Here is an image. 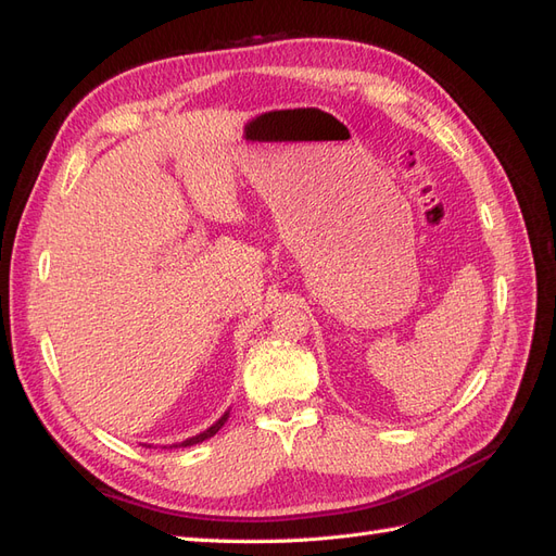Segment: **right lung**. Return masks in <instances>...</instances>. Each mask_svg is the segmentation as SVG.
I'll list each match as a JSON object with an SVG mask.
<instances>
[{"mask_svg":"<svg viewBox=\"0 0 556 556\" xmlns=\"http://www.w3.org/2000/svg\"><path fill=\"white\" fill-rule=\"evenodd\" d=\"M227 417H229V413H225L220 419H217V422L213 425V427H208L206 431H201L199 435H192V439H188V441H182V443H178V445H174V447H188V445H194V443H201V441H206V439H211V435H215L217 431L223 429V425L227 422Z\"/></svg>","mask_w":556,"mask_h":556,"instance_id":"1","label":"right lung"}]
</instances>
